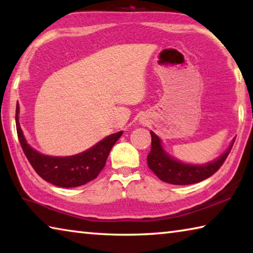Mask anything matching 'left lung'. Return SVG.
Segmentation results:
<instances>
[{
  "label": "left lung",
  "instance_id": "1",
  "mask_svg": "<svg viewBox=\"0 0 253 253\" xmlns=\"http://www.w3.org/2000/svg\"><path fill=\"white\" fill-rule=\"evenodd\" d=\"M151 136L152 148L147 155L148 168L162 181L174 185H190L212 176L223 165L234 143L231 144L228 151L216 161L209 163L207 165H187L169 157L163 149L161 139L153 131H151Z\"/></svg>",
  "mask_w": 253,
  "mask_h": 253
}]
</instances>
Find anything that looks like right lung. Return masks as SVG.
<instances>
[{
  "label": "right lung",
  "mask_w": 253,
  "mask_h": 253,
  "mask_svg": "<svg viewBox=\"0 0 253 253\" xmlns=\"http://www.w3.org/2000/svg\"><path fill=\"white\" fill-rule=\"evenodd\" d=\"M19 109L18 104L15 122L21 147L38 175L55 186L77 187L95 179L105 168L110 149L123 134V131H119L106 137L90 149L78 155L68 157L45 156L34 151L25 140L19 123Z\"/></svg>",
  "instance_id": "obj_1"
}]
</instances>
